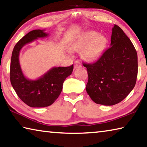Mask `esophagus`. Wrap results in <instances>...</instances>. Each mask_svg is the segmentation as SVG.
<instances>
[{"instance_id":"esophagus-1","label":"esophagus","mask_w":147,"mask_h":147,"mask_svg":"<svg viewBox=\"0 0 147 147\" xmlns=\"http://www.w3.org/2000/svg\"><path fill=\"white\" fill-rule=\"evenodd\" d=\"M80 67H81V64L79 62L76 61L75 63H74V69H77L78 68H80Z\"/></svg>"}]
</instances>
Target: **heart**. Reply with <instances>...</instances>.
<instances>
[{"instance_id": "obj_1", "label": "heart", "mask_w": 147, "mask_h": 147, "mask_svg": "<svg viewBox=\"0 0 147 147\" xmlns=\"http://www.w3.org/2000/svg\"><path fill=\"white\" fill-rule=\"evenodd\" d=\"M107 40L103 35L94 30L87 31L79 36L70 45L72 51H81V56L87 62H94L104 53Z\"/></svg>"}]
</instances>
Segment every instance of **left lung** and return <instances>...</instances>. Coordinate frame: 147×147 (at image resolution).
I'll return each mask as SVG.
<instances>
[{
	"label": "left lung",
	"mask_w": 147,
	"mask_h": 147,
	"mask_svg": "<svg viewBox=\"0 0 147 147\" xmlns=\"http://www.w3.org/2000/svg\"><path fill=\"white\" fill-rule=\"evenodd\" d=\"M110 47L97 62L84 64L88 72L86 90L96 103L113 105L133 90L138 76V54L119 26L112 28Z\"/></svg>",
	"instance_id": "8db88e82"
}]
</instances>
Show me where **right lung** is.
I'll use <instances>...</instances> for the list:
<instances>
[{
    "label": "right lung",
    "mask_w": 147,
    "mask_h": 147,
    "mask_svg": "<svg viewBox=\"0 0 147 147\" xmlns=\"http://www.w3.org/2000/svg\"><path fill=\"white\" fill-rule=\"evenodd\" d=\"M45 30H34L23 36L14 47L11 58L10 81L19 98L28 106L44 107L55 102L62 90L66 78L70 76L74 66L53 67L36 79L26 78L19 62V53L25 45L40 38H47Z\"/></svg>",
    "instance_id": "add662e5"
}]
</instances>
